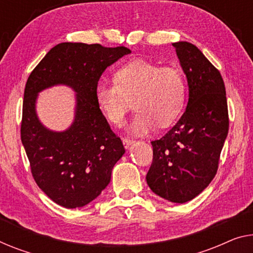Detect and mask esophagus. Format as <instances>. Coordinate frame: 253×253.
I'll return each mask as SVG.
<instances>
[{"mask_svg": "<svg viewBox=\"0 0 253 253\" xmlns=\"http://www.w3.org/2000/svg\"><path fill=\"white\" fill-rule=\"evenodd\" d=\"M133 143H134L133 139H130V138H123V144H124V146H125V149L129 148V146L133 144Z\"/></svg>", "mask_w": 253, "mask_h": 253, "instance_id": "1", "label": "esophagus"}]
</instances>
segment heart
<instances>
[{"instance_id": "b5f03b06", "label": "heart", "mask_w": 253, "mask_h": 253, "mask_svg": "<svg viewBox=\"0 0 253 253\" xmlns=\"http://www.w3.org/2000/svg\"><path fill=\"white\" fill-rule=\"evenodd\" d=\"M114 81V84L100 82L96 85V104L109 123L119 126L134 100L137 112L128 131L135 136L149 134L157 125L168 127L183 110L186 84L177 68L135 59L116 71Z\"/></svg>"}]
</instances>
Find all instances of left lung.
Segmentation results:
<instances>
[{"label":"left lung","mask_w":253,"mask_h":253,"mask_svg":"<svg viewBox=\"0 0 253 253\" xmlns=\"http://www.w3.org/2000/svg\"><path fill=\"white\" fill-rule=\"evenodd\" d=\"M186 76L188 102L165 136L152 141L149 187L174 203L199 195L213 179L228 134V111L221 75L195 45L172 43Z\"/></svg>","instance_id":"8db88e82"}]
</instances>
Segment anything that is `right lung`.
<instances>
[{
  "label": "right lung",
  "mask_w": 253,
  "mask_h": 253,
  "mask_svg": "<svg viewBox=\"0 0 253 253\" xmlns=\"http://www.w3.org/2000/svg\"><path fill=\"white\" fill-rule=\"evenodd\" d=\"M130 50L100 44L60 43L52 47L26 83L21 142L34 179L56 205L68 209L88 205L111 179V171L125 153L95 100L101 75ZM65 84L75 92V116L65 131L48 130L36 111L42 90Z\"/></svg>",
  "instance_id": "add662e5"
}]
</instances>
